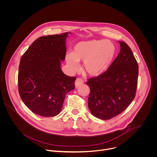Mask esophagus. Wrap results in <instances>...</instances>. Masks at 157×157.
I'll return each instance as SVG.
<instances>
[{"mask_svg":"<svg viewBox=\"0 0 157 157\" xmlns=\"http://www.w3.org/2000/svg\"><path fill=\"white\" fill-rule=\"evenodd\" d=\"M84 82V81L83 79H81V78H77L75 82V87H78L79 86L81 85L82 84H83Z\"/></svg>","mask_w":157,"mask_h":157,"instance_id":"esophagus-1","label":"esophagus"}]
</instances>
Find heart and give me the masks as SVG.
<instances>
[{
	"mask_svg": "<svg viewBox=\"0 0 157 157\" xmlns=\"http://www.w3.org/2000/svg\"><path fill=\"white\" fill-rule=\"evenodd\" d=\"M115 45L109 40H92L78 43L73 52L67 53L65 59L73 70L78 67V62H84L85 72L92 77H97L111 66L116 55Z\"/></svg>",
	"mask_w": 157,
	"mask_h": 157,
	"instance_id": "1",
	"label": "heart"
}]
</instances>
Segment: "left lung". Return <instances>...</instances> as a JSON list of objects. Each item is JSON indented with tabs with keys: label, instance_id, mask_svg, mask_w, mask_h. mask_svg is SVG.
<instances>
[{
	"label": "left lung",
	"instance_id": "8db88e82",
	"mask_svg": "<svg viewBox=\"0 0 157 157\" xmlns=\"http://www.w3.org/2000/svg\"><path fill=\"white\" fill-rule=\"evenodd\" d=\"M119 42L120 53L107 71L86 82L90 90L88 107L95 117L102 120L120 114L135 97L138 65L128 45Z\"/></svg>",
	"mask_w": 157,
	"mask_h": 157
}]
</instances>
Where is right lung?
Masks as SVG:
<instances>
[{
	"label": "right lung",
	"mask_w": 157,
	"mask_h": 157,
	"mask_svg": "<svg viewBox=\"0 0 157 157\" xmlns=\"http://www.w3.org/2000/svg\"><path fill=\"white\" fill-rule=\"evenodd\" d=\"M68 33L37 38L21 58L19 94L25 106L39 116L58 115L66 94L75 87L76 78L67 76L60 68L65 59Z\"/></svg>",
	"instance_id": "1"
}]
</instances>
